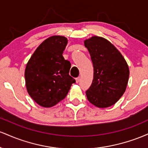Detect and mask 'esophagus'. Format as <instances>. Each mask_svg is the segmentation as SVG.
<instances>
[{"label":"esophagus","mask_w":148,"mask_h":148,"mask_svg":"<svg viewBox=\"0 0 148 148\" xmlns=\"http://www.w3.org/2000/svg\"><path fill=\"white\" fill-rule=\"evenodd\" d=\"M80 80H81V78H80V77L76 78V84H78V83L80 82Z\"/></svg>","instance_id":"obj_1"}]
</instances>
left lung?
Segmentation results:
<instances>
[{"instance_id": "left-lung-1", "label": "left lung", "mask_w": 148, "mask_h": 148, "mask_svg": "<svg viewBox=\"0 0 148 148\" xmlns=\"http://www.w3.org/2000/svg\"><path fill=\"white\" fill-rule=\"evenodd\" d=\"M90 55L94 76L86 91L88 101L98 108L113 106L125 93L130 76L126 60L106 39L93 36L84 41Z\"/></svg>"}]
</instances>
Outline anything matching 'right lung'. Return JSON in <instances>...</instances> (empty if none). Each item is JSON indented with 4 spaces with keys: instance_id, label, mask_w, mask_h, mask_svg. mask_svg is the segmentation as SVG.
Returning a JSON list of instances; mask_svg holds the SVG:
<instances>
[{
    "instance_id": "obj_1",
    "label": "right lung",
    "mask_w": 148,
    "mask_h": 148,
    "mask_svg": "<svg viewBox=\"0 0 148 148\" xmlns=\"http://www.w3.org/2000/svg\"><path fill=\"white\" fill-rule=\"evenodd\" d=\"M67 42L60 35L49 37L37 47L26 64L27 91L40 106L49 108L56 105L76 82L69 74L70 62L62 56Z\"/></svg>"
}]
</instances>
